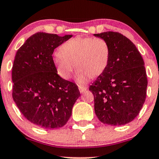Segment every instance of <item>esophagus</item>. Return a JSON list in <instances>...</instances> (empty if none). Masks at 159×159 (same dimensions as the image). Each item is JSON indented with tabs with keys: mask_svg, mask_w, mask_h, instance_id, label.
I'll list each match as a JSON object with an SVG mask.
<instances>
[{
	"mask_svg": "<svg viewBox=\"0 0 159 159\" xmlns=\"http://www.w3.org/2000/svg\"><path fill=\"white\" fill-rule=\"evenodd\" d=\"M78 89H79V91L81 93L84 92V91L87 89V86H82V85H79L78 86Z\"/></svg>",
	"mask_w": 159,
	"mask_h": 159,
	"instance_id": "obj_1",
	"label": "esophagus"
}]
</instances>
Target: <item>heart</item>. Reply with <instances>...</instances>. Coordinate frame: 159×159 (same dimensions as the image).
Listing matches in <instances>:
<instances>
[{
  "mask_svg": "<svg viewBox=\"0 0 159 159\" xmlns=\"http://www.w3.org/2000/svg\"><path fill=\"white\" fill-rule=\"evenodd\" d=\"M110 48L102 38L77 36L65 42L60 52L53 56V62L58 75L63 79H69L75 68L76 79L84 84L89 77L100 75L107 66Z\"/></svg>",
  "mask_w": 159,
  "mask_h": 159,
  "instance_id": "b5f03b06",
  "label": "heart"
}]
</instances>
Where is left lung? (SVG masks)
Listing matches in <instances>:
<instances>
[{
  "instance_id": "obj_1",
  "label": "left lung",
  "mask_w": 159,
  "mask_h": 159,
  "mask_svg": "<svg viewBox=\"0 0 159 159\" xmlns=\"http://www.w3.org/2000/svg\"><path fill=\"white\" fill-rule=\"evenodd\" d=\"M107 42L110 58L106 69L89 90L94 110L104 124L123 125L138 116L146 99L147 77L144 62L130 39L118 32L94 34Z\"/></svg>"
}]
</instances>
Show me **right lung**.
<instances>
[{
    "instance_id": "right-lung-1",
    "label": "right lung",
    "mask_w": 159,
    "mask_h": 159,
    "mask_svg": "<svg viewBox=\"0 0 159 159\" xmlns=\"http://www.w3.org/2000/svg\"><path fill=\"white\" fill-rule=\"evenodd\" d=\"M72 35L39 32L16 52L12 69V98L26 119L46 129L63 127L80 96L78 86L57 74L52 54Z\"/></svg>"
}]
</instances>
